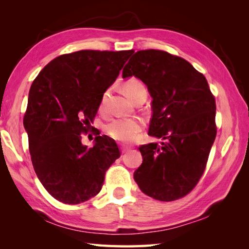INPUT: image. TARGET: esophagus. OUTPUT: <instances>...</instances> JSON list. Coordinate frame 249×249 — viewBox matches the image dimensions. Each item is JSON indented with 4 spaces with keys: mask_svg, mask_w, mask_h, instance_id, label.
Returning <instances> with one entry per match:
<instances>
[{
    "mask_svg": "<svg viewBox=\"0 0 249 249\" xmlns=\"http://www.w3.org/2000/svg\"><path fill=\"white\" fill-rule=\"evenodd\" d=\"M120 148H122V153H123V154L127 153V152H129V150L131 149V147L125 146V145H122V146H120Z\"/></svg>",
    "mask_w": 249,
    "mask_h": 249,
    "instance_id": "1",
    "label": "esophagus"
}]
</instances>
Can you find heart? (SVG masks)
Masks as SVG:
<instances>
[{
  "label": "heart",
  "mask_w": 249,
  "mask_h": 249,
  "mask_svg": "<svg viewBox=\"0 0 249 249\" xmlns=\"http://www.w3.org/2000/svg\"><path fill=\"white\" fill-rule=\"evenodd\" d=\"M124 91L126 95L134 101L141 93L147 94V89L145 85L140 80L131 79L126 81L124 85ZM109 90H106L102 95L100 103V110L104 111L106 109ZM143 123L136 118H115L106 125V133L113 139L123 141V142H131L136 138L137 134L142 130Z\"/></svg>",
  "instance_id": "obj_1"
}]
</instances>
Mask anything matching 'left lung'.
Instances as JSON below:
<instances>
[{"mask_svg": "<svg viewBox=\"0 0 249 249\" xmlns=\"http://www.w3.org/2000/svg\"><path fill=\"white\" fill-rule=\"evenodd\" d=\"M135 76L153 97L148 135L164 142L139 147L143 161L134 172L140 190L172 201L190 193L206 169L217 134L216 102L205 76L182 57L160 50L135 53L123 78Z\"/></svg>", "mask_w": 249, "mask_h": 249, "instance_id": "obj_1", "label": "left lung"}]
</instances>
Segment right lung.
<instances>
[{
    "instance_id": "1",
    "label": "right lung",
    "mask_w": 249,
    "mask_h": 249,
    "mask_svg": "<svg viewBox=\"0 0 249 249\" xmlns=\"http://www.w3.org/2000/svg\"><path fill=\"white\" fill-rule=\"evenodd\" d=\"M134 51L82 50L55 58L29 91L24 126L37 178L53 197L78 205L99 194L105 175L120 157L116 142L95 134L82 144L102 95L114 83Z\"/></svg>"
}]
</instances>
